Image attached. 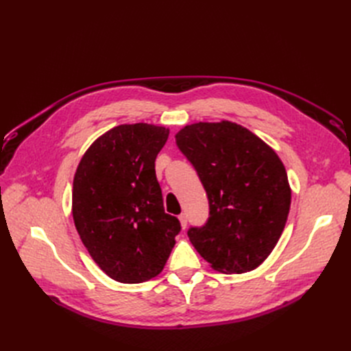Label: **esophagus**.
Masks as SVG:
<instances>
[{"label": "esophagus", "instance_id": "esophagus-1", "mask_svg": "<svg viewBox=\"0 0 351 351\" xmlns=\"http://www.w3.org/2000/svg\"><path fill=\"white\" fill-rule=\"evenodd\" d=\"M178 219H180V224H182V228L184 230L186 227H187V215L186 214H182L178 217Z\"/></svg>", "mask_w": 351, "mask_h": 351}]
</instances>
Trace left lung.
Masks as SVG:
<instances>
[{
  "label": "left lung",
  "instance_id": "1",
  "mask_svg": "<svg viewBox=\"0 0 351 351\" xmlns=\"http://www.w3.org/2000/svg\"><path fill=\"white\" fill-rule=\"evenodd\" d=\"M204 184L209 218L187 236L215 271L243 274L269 256L285 227L291 190L285 168L256 134L231 123H196L176 134Z\"/></svg>",
  "mask_w": 351,
  "mask_h": 351
}]
</instances>
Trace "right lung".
Segmentation results:
<instances>
[{
  "mask_svg": "<svg viewBox=\"0 0 351 351\" xmlns=\"http://www.w3.org/2000/svg\"><path fill=\"white\" fill-rule=\"evenodd\" d=\"M168 134L146 123L117 125L93 142L74 174V226L92 259L119 282L156 277L182 230L164 210L155 174Z\"/></svg>",
  "mask_w": 351,
  "mask_h": 351,
  "instance_id": "add662e5",
  "label": "right lung"
}]
</instances>
